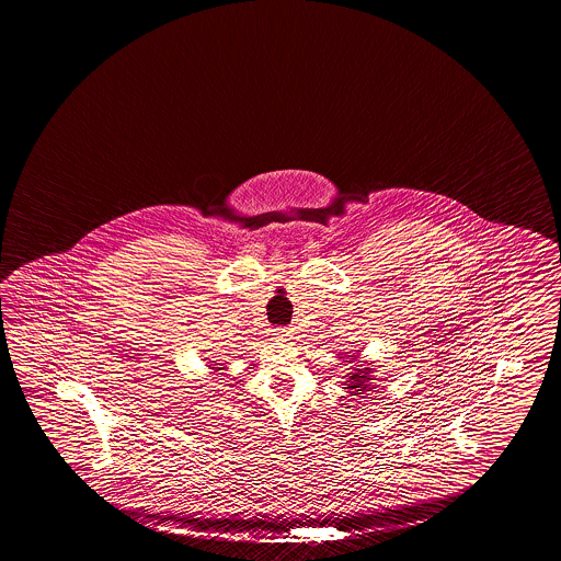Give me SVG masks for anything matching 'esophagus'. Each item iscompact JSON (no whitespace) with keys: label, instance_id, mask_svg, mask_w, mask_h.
<instances>
[{"label":"esophagus","instance_id":"1","mask_svg":"<svg viewBox=\"0 0 561 561\" xmlns=\"http://www.w3.org/2000/svg\"><path fill=\"white\" fill-rule=\"evenodd\" d=\"M289 336H291V334H289V331H287V329H276L277 340H287L289 339Z\"/></svg>","mask_w":561,"mask_h":561}]
</instances>
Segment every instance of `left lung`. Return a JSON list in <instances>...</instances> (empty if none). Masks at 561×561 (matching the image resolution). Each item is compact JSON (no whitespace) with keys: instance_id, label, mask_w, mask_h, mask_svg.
Returning <instances> with one entry per match:
<instances>
[{"instance_id":"8db88e82","label":"left lung","mask_w":561,"mask_h":561,"mask_svg":"<svg viewBox=\"0 0 561 561\" xmlns=\"http://www.w3.org/2000/svg\"><path fill=\"white\" fill-rule=\"evenodd\" d=\"M352 359L354 356H352ZM371 369L374 368H356L352 374H348L346 381H344V389H348L350 396L364 397L368 391H371L374 387L369 386V381L374 379L371 377Z\"/></svg>"}]
</instances>
